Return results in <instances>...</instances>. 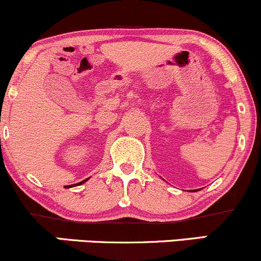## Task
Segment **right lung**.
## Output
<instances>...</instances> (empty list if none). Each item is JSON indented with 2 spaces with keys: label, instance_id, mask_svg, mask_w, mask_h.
I'll use <instances>...</instances> for the list:
<instances>
[{
  "label": "right lung",
  "instance_id": "1",
  "mask_svg": "<svg viewBox=\"0 0 261 261\" xmlns=\"http://www.w3.org/2000/svg\"><path fill=\"white\" fill-rule=\"evenodd\" d=\"M85 181H87V179H86V180H83V181H80V182H77V185H81V184H83V182H85ZM74 185H76V184H73V185H67V187H66V188H71V187H74Z\"/></svg>",
  "mask_w": 261,
  "mask_h": 261
}]
</instances>
